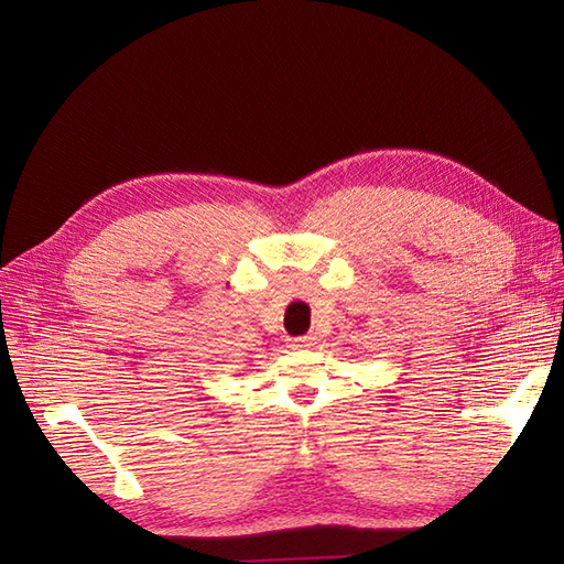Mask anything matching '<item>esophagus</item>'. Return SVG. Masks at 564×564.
Segmentation results:
<instances>
[{"mask_svg":"<svg viewBox=\"0 0 564 564\" xmlns=\"http://www.w3.org/2000/svg\"><path fill=\"white\" fill-rule=\"evenodd\" d=\"M315 336H299V338H294L292 340V348L294 350H308V348H313L315 346Z\"/></svg>","mask_w":564,"mask_h":564,"instance_id":"34e87169","label":"esophagus"}]
</instances>
